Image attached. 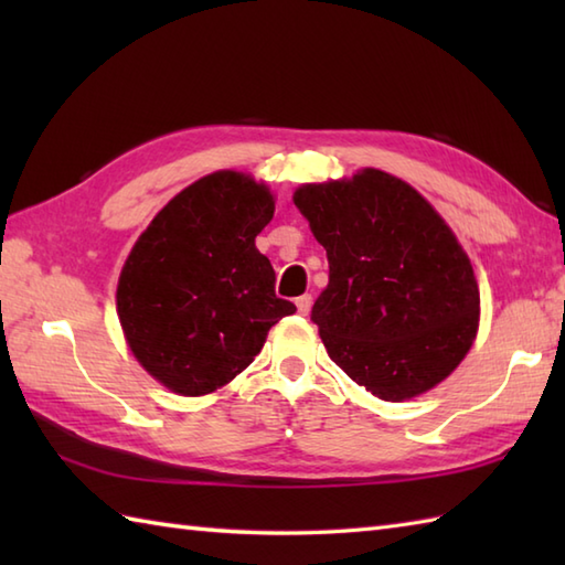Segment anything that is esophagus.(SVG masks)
Masks as SVG:
<instances>
[{"mask_svg":"<svg viewBox=\"0 0 565 565\" xmlns=\"http://www.w3.org/2000/svg\"><path fill=\"white\" fill-rule=\"evenodd\" d=\"M310 306H313V296H310V294H303V296L296 298V308H298V313H301V316L310 313Z\"/></svg>","mask_w":565,"mask_h":565,"instance_id":"34e87169","label":"esophagus"}]
</instances>
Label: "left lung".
Listing matches in <instances>:
<instances>
[{
    "mask_svg": "<svg viewBox=\"0 0 565 565\" xmlns=\"http://www.w3.org/2000/svg\"><path fill=\"white\" fill-rule=\"evenodd\" d=\"M294 203L328 252L313 322L332 362L388 403L435 388L463 362L481 320L473 264L447 221L376 167L301 184Z\"/></svg>",
    "mask_w": 565,
    "mask_h": 565,
    "instance_id": "8db88e82",
    "label": "left lung"
}]
</instances>
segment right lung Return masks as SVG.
Here are the masks:
<instances>
[{
    "mask_svg": "<svg viewBox=\"0 0 565 565\" xmlns=\"http://www.w3.org/2000/svg\"><path fill=\"white\" fill-rule=\"evenodd\" d=\"M271 189L218 170L179 191L128 252L116 313L130 354L177 395L231 383L296 306L274 294L255 237L274 218Z\"/></svg>",
    "mask_w": 565,
    "mask_h": 565,
    "instance_id": "obj_1",
    "label": "right lung"
}]
</instances>
